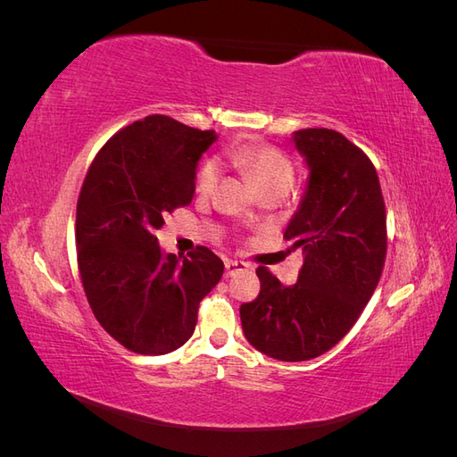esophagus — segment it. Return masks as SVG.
Returning a JSON list of instances; mask_svg holds the SVG:
<instances>
[{
  "mask_svg": "<svg viewBox=\"0 0 457 457\" xmlns=\"http://www.w3.org/2000/svg\"><path fill=\"white\" fill-rule=\"evenodd\" d=\"M247 267V262H244V261H225V276L228 278V276H234V274H238V272H242V270H245Z\"/></svg>",
  "mask_w": 457,
  "mask_h": 457,
  "instance_id": "obj_1",
  "label": "esophagus"
}]
</instances>
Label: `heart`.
<instances>
[{
	"instance_id": "b5f03b06",
	"label": "heart",
	"mask_w": 457,
	"mask_h": 457,
	"mask_svg": "<svg viewBox=\"0 0 457 457\" xmlns=\"http://www.w3.org/2000/svg\"><path fill=\"white\" fill-rule=\"evenodd\" d=\"M227 162L234 170H238L261 190L265 192H286L295 181V165L280 148L267 143L247 141L232 146L225 152ZM219 181V170L213 160L202 162L196 173V190L200 195H212Z\"/></svg>"
}]
</instances>
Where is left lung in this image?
Instances as JSON below:
<instances>
[{
	"instance_id": "1",
	"label": "left lung",
	"mask_w": 457,
	"mask_h": 457,
	"mask_svg": "<svg viewBox=\"0 0 457 457\" xmlns=\"http://www.w3.org/2000/svg\"><path fill=\"white\" fill-rule=\"evenodd\" d=\"M311 170L305 196L284 238L305 259L294 286L267 269L261 292L240 307L245 339L282 362L324 354L354 326L378 287L386 255V217L376 168L339 131L294 133Z\"/></svg>"
}]
</instances>
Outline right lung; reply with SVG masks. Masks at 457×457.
Masks as SVG:
<instances>
[{
	"mask_svg": "<svg viewBox=\"0 0 457 457\" xmlns=\"http://www.w3.org/2000/svg\"><path fill=\"white\" fill-rule=\"evenodd\" d=\"M217 139L152 114L110 137L96 152L76 210L78 269L89 307L120 345L165 354L195 334L200 301L223 276L205 245L163 255V215L192 202L202 152Z\"/></svg>",
	"mask_w": 457,
	"mask_h": 457,
	"instance_id": "1",
	"label": "right lung"
}]
</instances>
